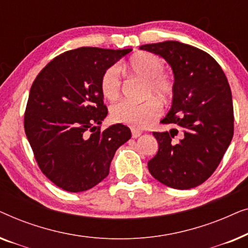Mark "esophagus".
Returning <instances> with one entry per match:
<instances>
[{
    "instance_id": "1",
    "label": "esophagus",
    "mask_w": 248,
    "mask_h": 248,
    "mask_svg": "<svg viewBox=\"0 0 248 248\" xmlns=\"http://www.w3.org/2000/svg\"><path fill=\"white\" fill-rule=\"evenodd\" d=\"M131 132H132V138H133V139H137V138H139V137H141V134H142L140 131L134 130V128H133V130H132Z\"/></svg>"
}]
</instances>
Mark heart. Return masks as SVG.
Here are the masks:
<instances>
[{"instance_id":"1","label":"heart","mask_w":248,"mask_h":248,"mask_svg":"<svg viewBox=\"0 0 248 248\" xmlns=\"http://www.w3.org/2000/svg\"><path fill=\"white\" fill-rule=\"evenodd\" d=\"M124 69L144 80L143 94L145 98L155 96L168 103L174 96L175 83L168 73L164 72L165 63L152 53L142 52L131 57L124 64ZM100 90L105 99L114 101L120 97V71L111 66L105 71L100 79ZM161 113L158 100L150 98L141 104L121 101L110 108V120L134 128H144L150 125Z\"/></svg>"}]
</instances>
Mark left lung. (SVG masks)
Here are the masks:
<instances>
[{
	"label": "left lung",
	"mask_w": 248,
	"mask_h": 248,
	"mask_svg": "<svg viewBox=\"0 0 248 248\" xmlns=\"http://www.w3.org/2000/svg\"><path fill=\"white\" fill-rule=\"evenodd\" d=\"M164 57L174 73L171 108L162 123L177 128L154 132L159 149L148 162L166 186L188 189L213 174L233 135V108L228 80L208 53L175 40L142 45Z\"/></svg>",
	"instance_id": "1"
}]
</instances>
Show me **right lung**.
I'll list each match as a JSON object with an SVG mask.
<instances>
[{
  "instance_id": "obj_1",
  "label": "right lung",
  "mask_w": 248,
  "mask_h": 248,
  "mask_svg": "<svg viewBox=\"0 0 248 248\" xmlns=\"http://www.w3.org/2000/svg\"><path fill=\"white\" fill-rule=\"evenodd\" d=\"M131 50H69L50 61L33 81L25 132L40 170L64 191H87L106 178L115 152L131 139L123 124L100 131L108 113L100 79Z\"/></svg>"
}]
</instances>
